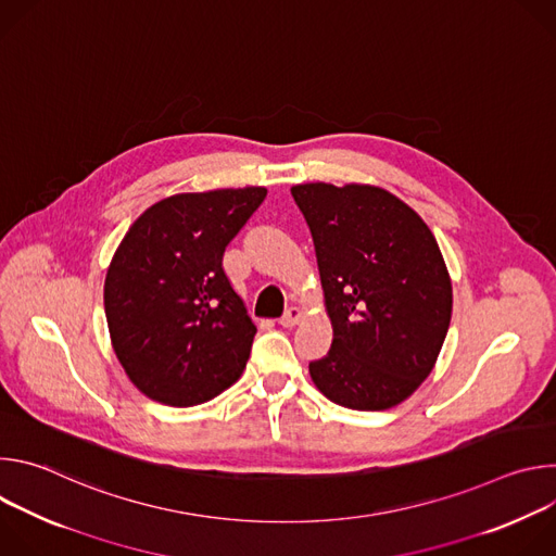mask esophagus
Listing matches in <instances>:
<instances>
[{
    "label": "esophagus",
    "mask_w": 556,
    "mask_h": 556,
    "mask_svg": "<svg viewBox=\"0 0 556 556\" xmlns=\"http://www.w3.org/2000/svg\"><path fill=\"white\" fill-rule=\"evenodd\" d=\"M299 321H301V309H299V307H288V309L283 312L281 319H279V324H281L283 328H294Z\"/></svg>",
    "instance_id": "obj_1"
}]
</instances>
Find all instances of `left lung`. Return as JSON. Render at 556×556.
<instances>
[{
    "label": "left lung",
    "instance_id": "1",
    "mask_svg": "<svg viewBox=\"0 0 556 556\" xmlns=\"http://www.w3.org/2000/svg\"><path fill=\"white\" fill-rule=\"evenodd\" d=\"M290 193L312 232L334 330L309 376L341 407H395L431 374L451 324L453 290L435 237L378 187L312 182Z\"/></svg>",
    "mask_w": 556,
    "mask_h": 556
}]
</instances>
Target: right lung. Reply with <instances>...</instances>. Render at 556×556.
Returning a JSON list of instances; mask_svg holds the SVG:
<instances>
[{
	"label": "right lung",
	"instance_id": "right-lung-1",
	"mask_svg": "<svg viewBox=\"0 0 556 556\" xmlns=\"http://www.w3.org/2000/svg\"><path fill=\"white\" fill-rule=\"evenodd\" d=\"M264 198V187L172 195L123 237L105 316L125 374L151 401L193 407L242 376L257 328L222 257Z\"/></svg>",
	"mask_w": 556,
	"mask_h": 556
}]
</instances>
